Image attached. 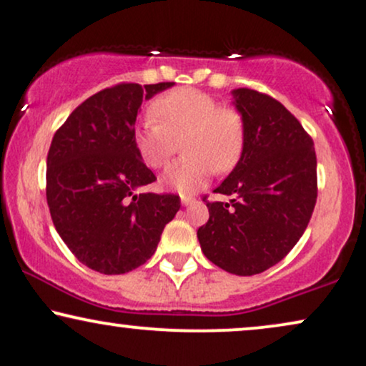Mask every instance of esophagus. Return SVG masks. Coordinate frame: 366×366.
Segmentation results:
<instances>
[{"mask_svg": "<svg viewBox=\"0 0 366 366\" xmlns=\"http://www.w3.org/2000/svg\"><path fill=\"white\" fill-rule=\"evenodd\" d=\"M193 202H195V198H193V197H182V204H183L184 207L192 205Z\"/></svg>", "mask_w": 366, "mask_h": 366, "instance_id": "34e87169", "label": "esophagus"}]
</instances>
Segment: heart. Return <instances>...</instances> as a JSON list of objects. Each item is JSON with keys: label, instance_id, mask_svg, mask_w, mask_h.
Segmentation results:
<instances>
[{"label": "heart", "instance_id": "1", "mask_svg": "<svg viewBox=\"0 0 366 366\" xmlns=\"http://www.w3.org/2000/svg\"><path fill=\"white\" fill-rule=\"evenodd\" d=\"M152 119L134 134L139 156L151 168L169 162L182 142L183 156L162 173L166 188L183 195L197 192L214 169L227 173L237 164L244 149V122L234 108L219 107L209 93L179 88L157 98Z\"/></svg>", "mask_w": 366, "mask_h": 366}]
</instances>
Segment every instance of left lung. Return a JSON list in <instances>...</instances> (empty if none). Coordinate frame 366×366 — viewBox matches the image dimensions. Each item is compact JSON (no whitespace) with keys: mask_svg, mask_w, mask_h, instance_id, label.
Instances as JSON below:
<instances>
[{"mask_svg":"<svg viewBox=\"0 0 366 366\" xmlns=\"http://www.w3.org/2000/svg\"><path fill=\"white\" fill-rule=\"evenodd\" d=\"M244 122L236 168L207 202L209 222L198 229L202 251L225 272L251 277L282 261L299 242L317 200L314 142L282 103L249 88L232 89Z\"/></svg>","mask_w":366,"mask_h":366,"instance_id":"8db88e82","label":"left lung"}]
</instances>
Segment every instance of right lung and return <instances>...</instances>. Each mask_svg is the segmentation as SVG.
<instances>
[{
    "instance_id": "1",
    "label": "right lung",
    "mask_w": 366,
    "mask_h": 366,
    "mask_svg": "<svg viewBox=\"0 0 366 366\" xmlns=\"http://www.w3.org/2000/svg\"><path fill=\"white\" fill-rule=\"evenodd\" d=\"M174 83H122L89 97L54 134L47 204L66 246L103 274L132 272L154 254L179 197L139 193L156 182L134 144L142 100Z\"/></svg>"
}]
</instances>
